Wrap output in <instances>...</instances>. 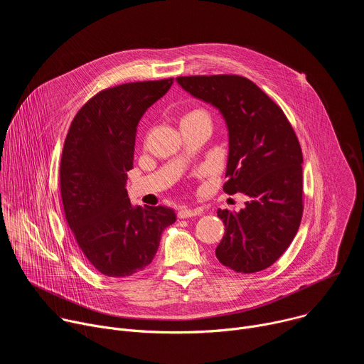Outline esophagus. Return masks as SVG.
I'll use <instances>...</instances> for the list:
<instances>
[{"instance_id": "obj_1", "label": "esophagus", "mask_w": 364, "mask_h": 364, "mask_svg": "<svg viewBox=\"0 0 364 364\" xmlns=\"http://www.w3.org/2000/svg\"><path fill=\"white\" fill-rule=\"evenodd\" d=\"M201 215V209H181L178 212V219H188V218H194V216H198Z\"/></svg>"}]
</instances>
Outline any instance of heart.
Returning a JSON list of instances; mask_svg holds the SVG:
<instances>
[{
	"label": "heart",
	"mask_w": 364,
	"mask_h": 364,
	"mask_svg": "<svg viewBox=\"0 0 364 364\" xmlns=\"http://www.w3.org/2000/svg\"><path fill=\"white\" fill-rule=\"evenodd\" d=\"M196 112H201V111H194V112H191V114H196ZM190 115V114H188Z\"/></svg>",
	"instance_id": "obj_1"
}]
</instances>
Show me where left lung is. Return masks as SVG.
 I'll return each instance as SVG.
<instances>
[{"label":"left lung","instance_id":"8db88e82","mask_svg":"<svg viewBox=\"0 0 364 364\" xmlns=\"http://www.w3.org/2000/svg\"><path fill=\"white\" fill-rule=\"evenodd\" d=\"M177 83L216 108L229 136L228 194L250 200L240 212L218 210L226 232L219 262L236 272L267 269L287 250L302 218V152L282 109L236 75L180 76Z\"/></svg>","mask_w":364,"mask_h":364}]
</instances>
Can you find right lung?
Masks as SVG:
<instances>
[{"label": "right lung", "mask_w": 364, "mask_h": 364, "mask_svg": "<svg viewBox=\"0 0 364 364\" xmlns=\"http://www.w3.org/2000/svg\"><path fill=\"white\" fill-rule=\"evenodd\" d=\"M173 80L102 90L85 103L69 128L60 163L66 220L87 261L107 277L125 278L148 267L163 230L177 219L164 205H132L127 191L136 127Z\"/></svg>", "instance_id": "add662e5"}]
</instances>
